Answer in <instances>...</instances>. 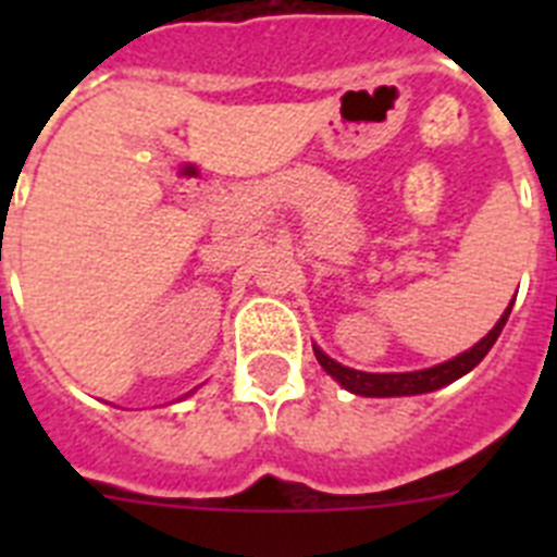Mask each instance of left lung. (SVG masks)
Masks as SVG:
<instances>
[{"mask_svg":"<svg viewBox=\"0 0 557 557\" xmlns=\"http://www.w3.org/2000/svg\"><path fill=\"white\" fill-rule=\"evenodd\" d=\"M510 309H513V304H510V307L502 312V318L496 321V326L491 329V332L485 334V337H482L474 348L457 354V357L449 359V362H441V366H435V368H424V371H412V373L354 371V368H346V366H339V362H334V359L326 357V354H323L318 346H314V357H318V362H321L323 371H326L329 376L337 379L339 385L346 387V391L357 393V396L385 398V396H418V393H432V391H437V387L451 385L455 379L466 376L471 368L480 366L482 357L491 351V346H494L496 337H499L502 329H505V323H508Z\"/></svg>","mask_w":557,"mask_h":557,"instance_id":"obj_1","label":"left lung"}]
</instances>
